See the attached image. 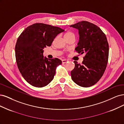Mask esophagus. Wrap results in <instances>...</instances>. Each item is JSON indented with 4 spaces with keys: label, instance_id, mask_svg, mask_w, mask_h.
I'll return each mask as SVG.
<instances>
[{
    "label": "esophagus",
    "instance_id": "esophagus-1",
    "mask_svg": "<svg viewBox=\"0 0 124 124\" xmlns=\"http://www.w3.org/2000/svg\"><path fill=\"white\" fill-rule=\"evenodd\" d=\"M68 62V60H65V59H64V60H62V62L63 64H64V63H66Z\"/></svg>",
    "mask_w": 124,
    "mask_h": 124
}]
</instances>
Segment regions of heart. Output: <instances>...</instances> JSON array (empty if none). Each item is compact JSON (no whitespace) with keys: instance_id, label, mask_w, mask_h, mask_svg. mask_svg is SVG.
<instances>
[{"instance_id":"1","label":"heart","mask_w":124,"mask_h":124,"mask_svg":"<svg viewBox=\"0 0 124 124\" xmlns=\"http://www.w3.org/2000/svg\"><path fill=\"white\" fill-rule=\"evenodd\" d=\"M73 35H74V34L73 32H70V31H68L65 33L64 37H65V38H69V37H70V36H73Z\"/></svg>"}]
</instances>
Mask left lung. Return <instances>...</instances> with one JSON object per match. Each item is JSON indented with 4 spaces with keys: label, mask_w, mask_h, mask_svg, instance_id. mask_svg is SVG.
<instances>
[{
    "label": "left lung",
    "mask_w": 124,
    "mask_h": 124,
    "mask_svg": "<svg viewBox=\"0 0 124 124\" xmlns=\"http://www.w3.org/2000/svg\"><path fill=\"white\" fill-rule=\"evenodd\" d=\"M70 27L79 30V41L76 51L85 54L81 64L74 61L75 66L71 71V79L80 86H91L99 80L106 69L109 57L107 37L100 28L87 21Z\"/></svg>",
    "instance_id": "1"
}]
</instances>
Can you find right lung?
I'll use <instances>...</instances> for the list:
<instances>
[{
    "label": "right lung",
    "mask_w": 124,
    "mask_h": 124,
    "mask_svg": "<svg viewBox=\"0 0 124 124\" xmlns=\"http://www.w3.org/2000/svg\"><path fill=\"white\" fill-rule=\"evenodd\" d=\"M64 31L60 28L35 23L19 36L15 45V58L22 76L31 85L42 87L53 80L60 60L44 58L43 49L50 46L56 36Z\"/></svg>",
    "instance_id": "right-lung-1"
}]
</instances>
